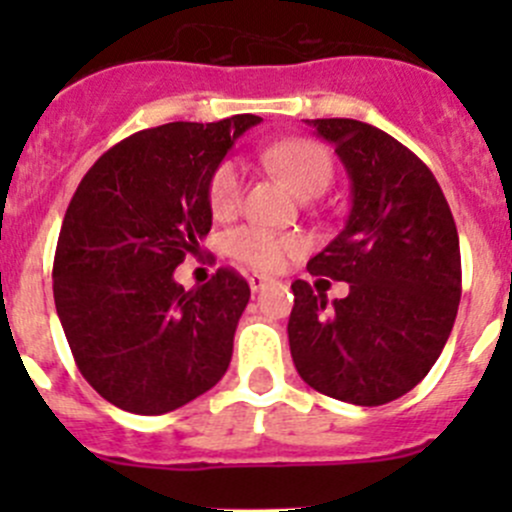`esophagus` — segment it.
<instances>
[{
	"label": "esophagus",
	"mask_w": 512,
	"mask_h": 512,
	"mask_svg": "<svg viewBox=\"0 0 512 512\" xmlns=\"http://www.w3.org/2000/svg\"><path fill=\"white\" fill-rule=\"evenodd\" d=\"M247 282H250V289H252V292H260V289H265L267 285H270V282H272V277L257 275V272H255V275H250V277H247Z\"/></svg>",
	"instance_id": "esophagus-1"
}]
</instances>
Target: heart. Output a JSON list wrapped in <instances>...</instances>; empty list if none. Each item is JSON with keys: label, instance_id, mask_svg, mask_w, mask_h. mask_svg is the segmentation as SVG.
<instances>
[{"label": "heart", "instance_id": "1", "mask_svg": "<svg viewBox=\"0 0 512 512\" xmlns=\"http://www.w3.org/2000/svg\"><path fill=\"white\" fill-rule=\"evenodd\" d=\"M267 163L297 190L299 195H319L329 188L334 163L327 148L309 138H289L265 153ZM242 198V170L235 160L215 165L208 180V205L215 218H230ZM304 240L289 232H277L262 225H242L227 232L225 252L232 260L255 270H280L287 257L299 255Z\"/></svg>", "mask_w": 512, "mask_h": 512}]
</instances>
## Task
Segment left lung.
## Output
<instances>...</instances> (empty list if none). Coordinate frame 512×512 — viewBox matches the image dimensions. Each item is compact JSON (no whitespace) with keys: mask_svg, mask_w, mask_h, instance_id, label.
<instances>
[{"mask_svg":"<svg viewBox=\"0 0 512 512\" xmlns=\"http://www.w3.org/2000/svg\"><path fill=\"white\" fill-rule=\"evenodd\" d=\"M352 180L344 230L307 262L309 275L349 282L327 302L292 282L289 352L319 394L381 406L411 391L448 342L461 302V247L451 208L428 165L381 128L314 118Z\"/></svg>","mask_w":512,"mask_h":512,"instance_id":"left-lung-1","label":"left lung"}]
</instances>
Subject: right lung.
I'll list each match as a JSON object with an SVG mask.
<instances>
[{"mask_svg": "<svg viewBox=\"0 0 512 512\" xmlns=\"http://www.w3.org/2000/svg\"><path fill=\"white\" fill-rule=\"evenodd\" d=\"M165 123L108 148L81 178L54 255V302L84 379L123 411L158 416L213 389L230 366L250 285L220 267L183 289L173 272L210 232L208 180L260 123Z\"/></svg>", "mask_w": 512, "mask_h": 512, "instance_id": "1", "label": "right lung"}]
</instances>
